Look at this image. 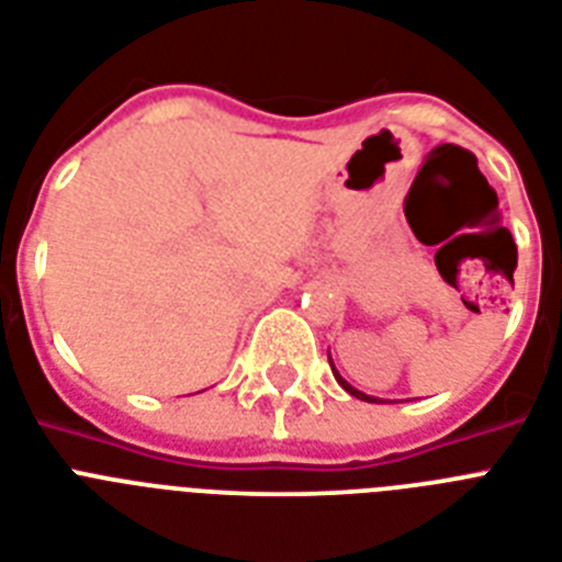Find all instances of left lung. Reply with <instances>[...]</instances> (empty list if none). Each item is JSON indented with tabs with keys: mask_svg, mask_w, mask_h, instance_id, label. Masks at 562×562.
Segmentation results:
<instances>
[{
	"mask_svg": "<svg viewBox=\"0 0 562 562\" xmlns=\"http://www.w3.org/2000/svg\"><path fill=\"white\" fill-rule=\"evenodd\" d=\"M327 359H330V353H327ZM330 368H333V375H336V382H338V384H341V387H345V391H347V393H350V396L361 398V402H375V405H382L384 398H375V396H368V393H361V391H356L353 384L347 382L345 375L338 373V370H336V364H333V359H330Z\"/></svg>",
	"mask_w": 562,
	"mask_h": 562,
	"instance_id": "8db88e82",
	"label": "left lung"
}]
</instances>
